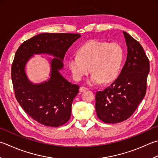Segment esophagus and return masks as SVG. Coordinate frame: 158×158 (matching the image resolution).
<instances>
[{
	"label": "esophagus",
	"instance_id": "obj_1",
	"mask_svg": "<svg viewBox=\"0 0 158 158\" xmlns=\"http://www.w3.org/2000/svg\"><path fill=\"white\" fill-rule=\"evenodd\" d=\"M88 88L84 87V86H82V87L80 88L79 90H80V92H85V91H86V90H88Z\"/></svg>",
	"mask_w": 158,
	"mask_h": 158
}]
</instances>
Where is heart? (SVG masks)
Returning <instances> with one entry per match:
<instances>
[{"label": "heart", "instance_id": "obj_1", "mask_svg": "<svg viewBox=\"0 0 158 158\" xmlns=\"http://www.w3.org/2000/svg\"><path fill=\"white\" fill-rule=\"evenodd\" d=\"M124 52L120 45L91 40L85 42L77 51V57H71L69 68L76 81L92 73L88 83L97 85L103 81L108 83L118 77L121 70Z\"/></svg>", "mask_w": 158, "mask_h": 158}]
</instances>
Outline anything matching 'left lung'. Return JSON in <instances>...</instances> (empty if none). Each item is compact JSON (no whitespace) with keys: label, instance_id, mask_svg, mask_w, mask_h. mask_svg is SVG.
<instances>
[{"label":"left lung","instance_id":"1","mask_svg":"<svg viewBox=\"0 0 158 158\" xmlns=\"http://www.w3.org/2000/svg\"><path fill=\"white\" fill-rule=\"evenodd\" d=\"M127 55L119 76L110 86L96 93L97 116L105 123L128 119L143 101L147 92L149 60L136 40L123 31Z\"/></svg>","mask_w":158,"mask_h":158}]
</instances>
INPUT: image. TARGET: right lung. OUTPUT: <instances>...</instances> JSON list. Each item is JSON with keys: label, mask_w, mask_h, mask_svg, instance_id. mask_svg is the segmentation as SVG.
Masks as SVG:
<instances>
[{"label": "right lung", "mask_w": 158, "mask_h": 158, "mask_svg": "<svg viewBox=\"0 0 158 158\" xmlns=\"http://www.w3.org/2000/svg\"><path fill=\"white\" fill-rule=\"evenodd\" d=\"M78 33H41L26 40L15 52L11 66V79L15 98L31 118L43 125L58 127L69 121L74 98L79 86L61 76L62 60ZM47 53L60 59L52 61L51 78L40 85L27 79L24 66L33 54Z\"/></svg>", "instance_id": "1"}]
</instances>
